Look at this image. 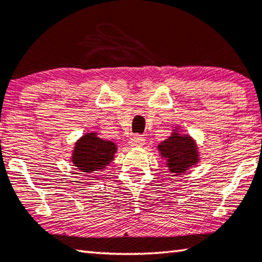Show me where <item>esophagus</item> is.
<instances>
[{
    "label": "esophagus",
    "instance_id": "1",
    "mask_svg": "<svg viewBox=\"0 0 262 262\" xmlns=\"http://www.w3.org/2000/svg\"><path fill=\"white\" fill-rule=\"evenodd\" d=\"M130 144L131 146H143L145 144V139L141 137V136H134L130 139Z\"/></svg>",
    "mask_w": 262,
    "mask_h": 262
}]
</instances>
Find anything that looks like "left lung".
Wrapping results in <instances>:
<instances>
[{"mask_svg":"<svg viewBox=\"0 0 262 262\" xmlns=\"http://www.w3.org/2000/svg\"><path fill=\"white\" fill-rule=\"evenodd\" d=\"M160 155L174 177L186 173L199 162V151L195 141L189 135H181L175 127L171 135L157 145Z\"/></svg>","mask_w":262,"mask_h":262,"instance_id":"1","label":"left lung"}]
</instances>
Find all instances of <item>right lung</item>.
Instances as JSON below:
<instances>
[{
    "instance_id": "1",
    "label": "right lung",
    "mask_w": 262,
    "mask_h": 262,
    "mask_svg": "<svg viewBox=\"0 0 262 262\" xmlns=\"http://www.w3.org/2000/svg\"><path fill=\"white\" fill-rule=\"evenodd\" d=\"M117 145L107 139L99 138L96 132L84 134L75 143L71 162L83 173L102 170L114 160Z\"/></svg>"
}]
</instances>
